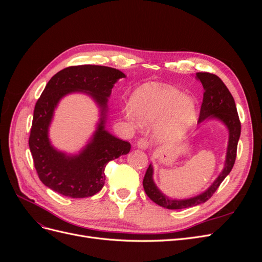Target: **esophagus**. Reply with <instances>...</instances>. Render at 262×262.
Here are the masks:
<instances>
[{
  "mask_svg": "<svg viewBox=\"0 0 262 262\" xmlns=\"http://www.w3.org/2000/svg\"><path fill=\"white\" fill-rule=\"evenodd\" d=\"M137 146L141 149H146L148 147V141L145 138H142L137 142Z\"/></svg>",
  "mask_w": 262,
  "mask_h": 262,
  "instance_id": "34e87169",
  "label": "esophagus"
}]
</instances>
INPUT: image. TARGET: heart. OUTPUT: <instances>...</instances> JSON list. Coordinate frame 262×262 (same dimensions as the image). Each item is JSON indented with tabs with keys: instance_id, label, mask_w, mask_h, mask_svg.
<instances>
[{
	"instance_id": "b5f03b06",
	"label": "heart",
	"mask_w": 262,
	"mask_h": 262,
	"mask_svg": "<svg viewBox=\"0 0 262 262\" xmlns=\"http://www.w3.org/2000/svg\"><path fill=\"white\" fill-rule=\"evenodd\" d=\"M131 112L125 117L132 120L134 115L142 124L158 122L156 137L165 143L180 140L194 122L196 102L191 96L170 86L147 83L134 91L130 99Z\"/></svg>"
}]
</instances>
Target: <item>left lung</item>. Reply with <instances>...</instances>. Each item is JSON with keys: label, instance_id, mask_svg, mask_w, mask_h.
<instances>
[{"label": "left lung", "instance_id": "1", "mask_svg": "<svg viewBox=\"0 0 262 262\" xmlns=\"http://www.w3.org/2000/svg\"><path fill=\"white\" fill-rule=\"evenodd\" d=\"M195 77L202 83L204 89L199 121L198 122L201 123L204 120H208V119H217V120L226 125L229 134L226 160L223 170L204 192L189 198V199L181 200L170 199L157 188L153 180V166L152 164H149L143 179L144 191L153 202L169 210H180L195 207V205L204 203L210 199L222 184V181L225 179L233 168L236 160L237 144H238L241 137V121L238 114H237L235 100L223 81L215 74L207 72L196 73Z\"/></svg>", "mask_w": 262, "mask_h": 262}]
</instances>
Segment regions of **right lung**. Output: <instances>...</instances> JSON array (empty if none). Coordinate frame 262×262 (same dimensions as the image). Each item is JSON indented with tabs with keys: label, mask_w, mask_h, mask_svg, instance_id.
I'll return each mask as SVG.
<instances>
[{
	"label": "right lung",
	"mask_w": 262,
	"mask_h": 262,
	"mask_svg": "<svg viewBox=\"0 0 262 262\" xmlns=\"http://www.w3.org/2000/svg\"><path fill=\"white\" fill-rule=\"evenodd\" d=\"M125 75L117 69L101 66H75L61 70L46 85L36 102L29 136V148L38 177L53 191L69 198H87L105 185V167L130 152L131 144L105 129L108 97L115 83ZM83 91L101 108V119L91 141L76 156L55 150L49 140L54 109L68 93Z\"/></svg>",
	"instance_id": "right-lung-1"
}]
</instances>
